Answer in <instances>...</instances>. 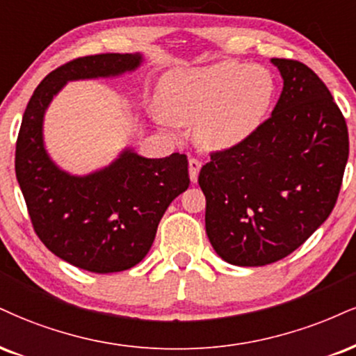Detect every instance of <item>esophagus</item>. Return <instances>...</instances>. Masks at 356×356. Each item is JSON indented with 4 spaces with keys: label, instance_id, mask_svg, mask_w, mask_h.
Segmentation results:
<instances>
[{
    "label": "esophagus",
    "instance_id": "esophagus-1",
    "mask_svg": "<svg viewBox=\"0 0 356 356\" xmlns=\"http://www.w3.org/2000/svg\"><path fill=\"white\" fill-rule=\"evenodd\" d=\"M200 167H202V162L199 159H189V175H191V181L192 182H197V175H199V170Z\"/></svg>",
    "mask_w": 356,
    "mask_h": 356
}]
</instances>
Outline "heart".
Instances as JSON below:
<instances>
[{"instance_id":"obj_1","label":"heart","mask_w":356,"mask_h":356,"mask_svg":"<svg viewBox=\"0 0 356 356\" xmlns=\"http://www.w3.org/2000/svg\"><path fill=\"white\" fill-rule=\"evenodd\" d=\"M277 96V79L262 64L224 61L169 72L161 84V122H195L199 143L230 149L262 127Z\"/></svg>"}]
</instances>
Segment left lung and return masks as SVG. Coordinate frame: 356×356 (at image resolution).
<instances>
[{
	"label": "left lung",
	"mask_w": 356,
	"mask_h": 356,
	"mask_svg": "<svg viewBox=\"0 0 356 356\" xmlns=\"http://www.w3.org/2000/svg\"><path fill=\"white\" fill-rule=\"evenodd\" d=\"M280 99L254 136L212 152L200 169L205 232L238 267L292 254L328 219L348 161V129L328 88L310 67L272 59Z\"/></svg>",
	"instance_id": "8db88e82"
}]
</instances>
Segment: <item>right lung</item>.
I'll return each mask as SVG.
<instances>
[{"label": "right lung", "mask_w": 356, "mask_h": 356, "mask_svg": "<svg viewBox=\"0 0 356 356\" xmlns=\"http://www.w3.org/2000/svg\"><path fill=\"white\" fill-rule=\"evenodd\" d=\"M140 64V53L63 64L34 89L19 127L15 169L34 232L54 255L88 272H122L147 255L169 204L189 187V162L186 154L147 159L126 147L109 165L72 175L46 151L44 114L70 81L115 78Z\"/></svg>", "instance_id": "right-lung-1"}]
</instances>
